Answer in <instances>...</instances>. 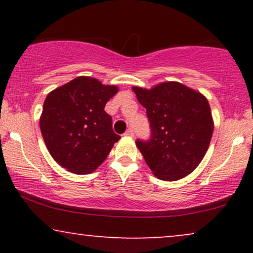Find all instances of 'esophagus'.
I'll return each mask as SVG.
<instances>
[{
    "label": "esophagus",
    "mask_w": 253,
    "mask_h": 253,
    "mask_svg": "<svg viewBox=\"0 0 253 253\" xmlns=\"http://www.w3.org/2000/svg\"><path fill=\"white\" fill-rule=\"evenodd\" d=\"M125 135H126V136H133V135H134V132H133V129H127L126 130V133H125Z\"/></svg>",
    "instance_id": "esophagus-1"
}]
</instances>
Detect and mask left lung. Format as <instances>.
Here are the masks:
<instances>
[{
	"mask_svg": "<svg viewBox=\"0 0 253 253\" xmlns=\"http://www.w3.org/2000/svg\"><path fill=\"white\" fill-rule=\"evenodd\" d=\"M132 89L150 121L151 139L135 144L152 173L162 181L188 176L201 163L213 134L208 100L178 82Z\"/></svg>",
	"mask_w": 253,
	"mask_h": 253,
	"instance_id": "left-lung-1",
	"label": "left lung"
}]
</instances>
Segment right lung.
Listing matches in <instances>:
<instances>
[{
	"label": "right lung",
	"mask_w": 253,
	"mask_h": 253,
	"mask_svg": "<svg viewBox=\"0 0 253 253\" xmlns=\"http://www.w3.org/2000/svg\"><path fill=\"white\" fill-rule=\"evenodd\" d=\"M118 90L96 78L80 76L46 96L40 129L48 152L60 167L86 175L103 163L120 140L104 110Z\"/></svg>",
	"instance_id": "add662e5"
}]
</instances>
